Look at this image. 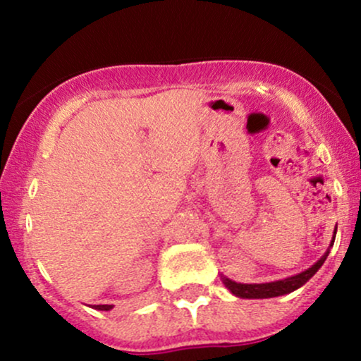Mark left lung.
<instances>
[{"label": "left lung", "mask_w": 361, "mask_h": 361, "mask_svg": "<svg viewBox=\"0 0 361 361\" xmlns=\"http://www.w3.org/2000/svg\"><path fill=\"white\" fill-rule=\"evenodd\" d=\"M334 238H336V229H334ZM334 238L333 241H331V246H333ZM327 255H329V250L321 256V259H319L317 263H314L312 267L307 268L305 271L299 273V275L288 276V279H283V280L270 281V283H238V281L226 279V276H222V281L235 297H241V299H271V297H280V295H285V293L293 292V290L300 288L305 281L312 279V276L317 273L319 268L322 267V263L326 261Z\"/></svg>", "instance_id": "1"}]
</instances>
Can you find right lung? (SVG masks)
Returning a JSON list of instances; mask_svg holds the SVG:
<instances>
[{
  "mask_svg": "<svg viewBox=\"0 0 361 361\" xmlns=\"http://www.w3.org/2000/svg\"><path fill=\"white\" fill-rule=\"evenodd\" d=\"M93 309H98V310H110L111 305H93Z\"/></svg>",
  "mask_w": 361,
  "mask_h": 361,
  "instance_id": "add662e5",
  "label": "right lung"
}]
</instances>
